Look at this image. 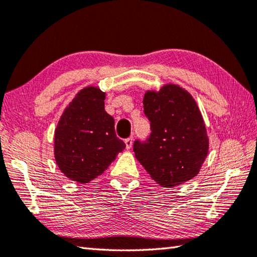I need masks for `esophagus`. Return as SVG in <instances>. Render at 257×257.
<instances>
[{
  "mask_svg": "<svg viewBox=\"0 0 257 257\" xmlns=\"http://www.w3.org/2000/svg\"><path fill=\"white\" fill-rule=\"evenodd\" d=\"M133 137H129V138H127L124 141V144H125V149L127 150H129V149H132V146H133Z\"/></svg>",
  "mask_w": 257,
  "mask_h": 257,
  "instance_id": "1",
  "label": "esophagus"
}]
</instances>
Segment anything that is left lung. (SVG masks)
Wrapping results in <instances>:
<instances>
[{
    "label": "left lung",
    "instance_id": "obj_1",
    "mask_svg": "<svg viewBox=\"0 0 257 257\" xmlns=\"http://www.w3.org/2000/svg\"><path fill=\"white\" fill-rule=\"evenodd\" d=\"M151 122L150 138L134 143V152L152 179L165 188L198 175L208 154V137L193 96L179 85L147 90L143 99Z\"/></svg>",
    "mask_w": 257,
    "mask_h": 257
}]
</instances>
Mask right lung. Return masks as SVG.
Wrapping results in <instances>:
<instances>
[{"label":"right lung","mask_w":257,"mask_h":257,"mask_svg":"<svg viewBox=\"0 0 257 257\" xmlns=\"http://www.w3.org/2000/svg\"><path fill=\"white\" fill-rule=\"evenodd\" d=\"M105 93L82 88L64 108L54 134V158L64 176L87 184L101 176L125 147L104 108Z\"/></svg>","instance_id":"1"}]
</instances>
